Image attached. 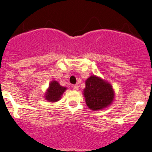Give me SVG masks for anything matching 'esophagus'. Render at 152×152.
Masks as SVG:
<instances>
[{"instance_id": "obj_1", "label": "esophagus", "mask_w": 152, "mask_h": 152, "mask_svg": "<svg viewBox=\"0 0 152 152\" xmlns=\"http://www.w3.org/2000/svg\"><path fill=\"white\" fill-rule=\"evenodd\" d=\"M73 89H74L75 90H79V86H78L77 85H73Z\"/></svg>"}]
</instances>
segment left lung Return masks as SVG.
<instances>
[{
    "label": "left lung",
    "mask_w": 152,
    "mask_h": 152,
    "mask_svg": "<svg viewBox=\"0 0 152 152\" xmlns=\"http://www.w3.org/2000/svg\"><path fill=\"white\" fill-rule=\"evenodd\" d=\"M83 95L88 108L95 111L106 108L115 98L111 84L96 75H91L85 80Z\"/></svg>",
    "instance_id": "obj_1"
}]
</instances>
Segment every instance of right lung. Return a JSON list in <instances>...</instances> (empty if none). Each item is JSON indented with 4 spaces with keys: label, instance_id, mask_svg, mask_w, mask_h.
Returning a JSON list of instances; mask_svg holds the SVG:
<instances>
[{
    "label": "right lung",
    "instance_id": "1",
    "mask_svg": "<svg viewBox=\"0 0 152 152\" xmlns=\"http://www.w3.org/2000/svg\"><path fill=\"white\" fill-rule=\"evenodd\" d=\"M66 90L67 88L59 85L57 81L52 80L49 84V88L44 94V98L51 103L57 102L62 98V95Z\"/></svg>",
    "mask_w": 152,
    "mask_h": 152
}]
</instances>
